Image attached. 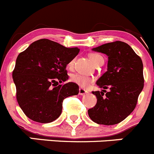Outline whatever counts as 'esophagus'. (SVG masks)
<instances>
[{
  "mask_svg": "<svg viewBox=\"0 0 154 154\" xmlns=\"http://www.w3.org/2000/svg\"><path fill=\"white\" fill-rule=\"evenodd\" d=\"M88 91L86 90H85V89L82 88H79V94L80 95H85V94H87Z\"/></svg>",
  "mask_w": 154,
  "mask_h": 154,
  "instance_id": "obj_1",
  "label": "esophagus"
}]
</instances>
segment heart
<instances>
[{
  "label": "heart",
  "instance_id": "b5f03b06",
  "mask_svg": "<svg viewBox=\"0 0 154 154\" xmlns=\"http://www.w3.org/2000/svg\"><path fill=\"white\" fill-rule=\"evenodd\" d=\"M89 58H90L91 62L96 66H101L103 63V58L100 56V54H89ZM73 64H74V60H71L68 63V66L69 68H72L73 66ZM71 80L72 82H73L74 83L78 85L79 86H80L82 88H86L88 87L94 82V79L92 77L84 75L78 74V73L72 75Z\"/></svg>",
  "mask_w": 154,
  "mask_h": 154
}]
</instances>
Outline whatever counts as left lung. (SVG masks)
I'll return each instance as SVG.
<instances>
[{
    "mask_svg": "<svg viewBox=\"0 0 154 154\" xmlns=\"http://www.w3.org/2000/svg\"><path fill=\"white\" fill-rule=\"evenodd\" d=\"M108 57L107 71L97 81L102 91H92L97 103L88 110L93 122L112 125L123 121L135 108L144 88L143 63L132 48L116 41L93 48ZM109 88L106 92L105 89ZM103 91L106 93L104 96Z\"/></svg>",
    "mask_w": 154,
    "mask_h": 154,
    "instance_id": "left-lung-1",
    "label": "left lung"
}]
</instances>
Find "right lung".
I'll return each mask as SVG.
<instances>
[{
    "label": "right lung",
    "mask_w": 154,
    "mask_h": 154,
    "mask_svg": "<svg viewBox=\"0 0 154 154\" xmlns=\"http://www.w3.org/2000/svg\"><path fill=\"white\" fill-rule=\"evenodd\" d=\"M79 51L44 38L19 54L13 79L17 102L30 119L41 123L53 122L60 116L64 99L78 94L77 84L59 82L69 79L66 66Z\"/></svg>",
    "instance_id": "add662e5"
}]
</instances>
